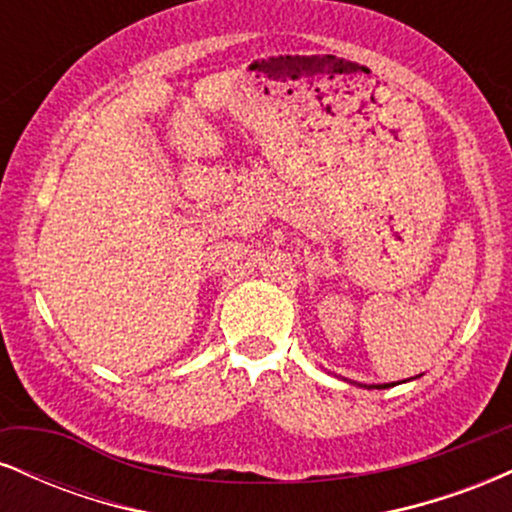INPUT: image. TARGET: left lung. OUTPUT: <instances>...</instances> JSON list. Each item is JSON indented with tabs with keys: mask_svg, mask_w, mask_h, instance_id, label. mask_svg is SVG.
<instances>
[{
	"mask_svg": "<svg viewBox=\"0 0 512 512\" xmlns=\"http://www.w3.org/2000/svg\"><path fill=\"white\" fill-rule=\"evenodd\" d=\"M392 385H395V383H392ZM375 387H378V390H385V387H390V385H375Z\"/></svg>",
	"mask_w": 512,
	"mask_h": 512,
	"instance_id": "left-lung-1",
	"label": "left lung"
}]
</instances>
